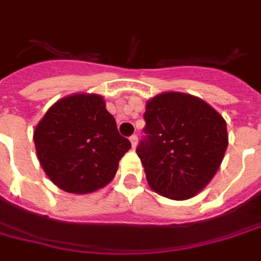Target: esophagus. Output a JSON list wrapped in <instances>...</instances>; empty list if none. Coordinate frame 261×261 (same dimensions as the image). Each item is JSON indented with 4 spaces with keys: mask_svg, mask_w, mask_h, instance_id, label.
I'll list each match as a JSON object with an SVG mask.
<instances>
[{
    "mask_svg": "<svg viewBox=\"0 0 261 261\" xmlns=\"http://www.w3.org/2000/svg\"><path fill=\"white\" fill-rule=\"evenodd\" d=\"M129 140H130V143H132V147L135 149V147L138 146V136H136V135H132V136L129 138Z\"/></svg>",
    "mask_w": 261,
    "mask_h": 261,
    "instance_id": "esophagus-1",
    "label": "esophagus"
}]
</instances>
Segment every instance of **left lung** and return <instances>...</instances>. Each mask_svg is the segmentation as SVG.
<instances>
[{
  "label": "left lung",
  "instance_id": "left-lung-1",
  "mask_svg": "<svg viewBox=\"0 0 261 261\" xmlns=\"http://www.w3.org/2000/svg\"><path fill=\"white\" fill-rule=\"evenodd\" d=\"M147 139L138 155L150 188L172 200H186L210 182L228 147L225 119L199 97L165 91L146 102Z\"/></svg>",
  "mask_w": 261,
  "mask_h": 261
}]
</instances>
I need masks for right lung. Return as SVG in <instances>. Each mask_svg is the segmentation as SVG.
Wrapping results in <instances>:
<instances>
[{"instance_id":"obj_1","label":"right lung","mask_w":261,"mask_h":261,"mask_svg":"<svg viewBox=\"0 0 261 261\" xmlns=\"http://www.w3.org/2000/svg\"><path fill=\"white\" fill-rule=\"evenodd\" d=\"M41 168L62 191L87 195L107 186L130 149L104 97L75 93L53 104L33 132Z\"/></svg>"}]
</instances>
